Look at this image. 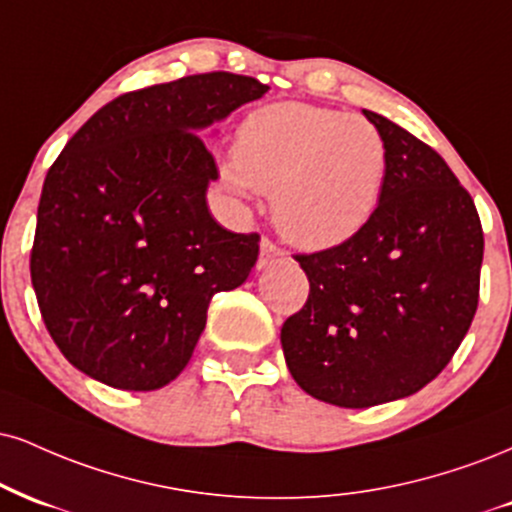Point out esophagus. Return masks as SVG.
I'll return each instance as SVG.
<instances>
[{
  "label": "esophagus",
  "mask_w": 512,
  "mask_h": 512,
  "mask_svg": "<svg viewBox=\"0 0 512 512\" xmlns=\"http://www.w3.org/2000/svg\"><path fill=\"white\" fill-rule=\"evenodd\" d=\"M281 260H286V252H283L281 248H276V245L269 238H262V243H260V260H257V269H267L269 264L281 262Z\"/></svg>",
  "instance_id": "1"
}]
</instances>
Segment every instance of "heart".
Masks as SVG:
<instances>
[{"label":"heart","mask_w":512,"mask_h":512,"mask_svg":"<svg viewBox=\"0 0 512 512\" xmlns=\"http://www.w3.org/2000/svg\"><path fill=\"white\" fill-rule=\"evenodd\" d=\"M386 174L389 150L372 121L303 102L252 112L224 166L236 193H272L276 229L307 250L336 248L365 229Z\"/></svg>","instance_id":"b5f03b06"}]
</instances>
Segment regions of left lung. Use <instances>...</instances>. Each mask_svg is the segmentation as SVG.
Masks as SVG:
<instances>
[{"instance_id": "1", "label": "left lung", "mask_w": 512, "mask_h": 512, "mask_svg": "<svg viewBox=\"0 0 512 512\" xmlns=\"http://www.w3.org/2000/svg\"><path fill=\"white\" fill-rule=\"evenodd\" d=\"M389 150L369 224L348 243L295 255L310 281L281 326L295 384L338 408L408 398L451 362L479 300L477 207L439 152L362 109Z\"/></svg>"}]
</instances>
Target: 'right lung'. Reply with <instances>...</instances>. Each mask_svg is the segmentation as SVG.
Listing matches in <instances>:
<instances>
[{"mask_svg":"<svg viewBox=\"0 0 512 512\" xmlns=\"http://www.w3.org/2000/svg\"><path fill=\"white\" fill-rule=\"evenodd\" d=\"M267 90L217 71L126 92L47 171L30 279L49 336L90 379L162 389L188 365L212 295L250 276L260 236L209 214L219 171L200 133Z\"/></svg>","mask_w":512,"mask_h":512,"instance_id":"obj_1","label":"right lung"}]
</instances>
